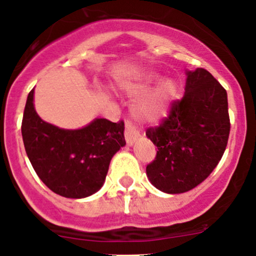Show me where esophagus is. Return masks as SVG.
Masks as SVG:
<instances>
[{
  "mask_svg": "<svg viewBox=\"0 0 256 256\" xmlns=\"http://www.w3.org/2000/svg\"><path fill=\"white\" fill-rule=\"evenodd\" d=\"M140 138V132H138V128H135L131 121H126V125H125V138H126V142L128 144H134L135 141Z\"/></svg>",
  "mask_w": 256,
  "mask_h": 256,
  "instance_id": "1",
  "label": "esophagus"
}]
</instances>
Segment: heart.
Returning <instances> with one entry per match:
<instances>
[{"mask_svg":"<svg viewBox=\"0 0 256 256\" xmlns=\"http://www.w3.org/2000/svg\"><path fill=\"white\" fill-rule=\"evenodd\" d=\"M160 80L156 73H148L138 82L122 84L121 89L128 96H138L146 92L154 82ZM178 96V85L174 79H164L154 90L141 96L134 104L132 114L138 121L144 124H154L164 118Z\"/></svg>","mask_w":256,"mask_h":256,"instance_id":"obj_1","label":"heart"}]
</instances>
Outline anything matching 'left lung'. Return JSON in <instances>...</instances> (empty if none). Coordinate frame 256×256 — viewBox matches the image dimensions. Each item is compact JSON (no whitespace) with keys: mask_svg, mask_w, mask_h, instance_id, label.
Here are the masks:
<instances>
[{"mask_svg":"<svg viewBox=\"0 0 256 256\" xmlns=\"http://www.w3.org/2000/svg\"><path fill=\"white\" fill-rule=\"evenodd\" d=\"M184 95L172 104L160 126L146 136L157 147L146 167L150 182L177 194L197 187L220 161L228 144V96L219 82L203 68L187 70Z\"/></svg>","mask_w":256,"mask_h":256,"instance_id":"8db88e82","label":"left lung"}]
</instances>
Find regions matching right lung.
<instances>
[{
	"instance_id": "1",
	"label": "right lung",
	"mask_w": 256,
	"mask_h": 256,
	"mask_svg": "<svg viewBox=\"0 0 256 256\" xmlns=\"http://www.w3.org/2000/svg\"><path fill=\"white\" fill-rule=\"evenodd\" d=\"M30 90L22 120L26 152L43 183L66 198H85L102 187L112 156L125 146L124 121L95 118L78 130L46 122L33 105Z\"/></svg>"
}]
</instances>
